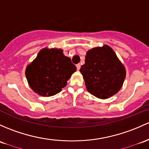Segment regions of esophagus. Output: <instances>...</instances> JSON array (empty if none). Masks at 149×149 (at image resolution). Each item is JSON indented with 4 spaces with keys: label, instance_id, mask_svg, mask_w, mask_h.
<instances>
[{
    "label": "esophagus",
    "instance_id": "esophagus-1",
    "mask_svg": "<svg viewBox=\"0 0 149 149\" xmlns=\"http://www.w3.org/2000/svg\"><path fill=\"white\" fill-rule=\"evenodd\" d=\"M76 67H77V69L78 70H80V68H81V64L78 63L77 65H76Z\"/></svg>",
    "mask_w": 149,
    "mask_h": 149
}]
</instances>
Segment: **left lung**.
<instances>
[{"label":"left lung","instance_id":"left-lung-1","mask_svg":"<svg viewBox=\"0 0 149 149\" xmlns=\"http://www.w3.org/2000/svg\"><path fill=\"white\" fill-rule=\"evenodd\" d=\"M80 72L85 80L88 91L102 99L116 94L126 77L124 66L108 46L89 50Z\"/></svg>","mask_w":149,"mask_h":149}]
</instances>
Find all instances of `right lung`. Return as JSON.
<instances>
[{
  "mask_svg": "<svg viewBox=\"0 0 149 149\" xmlns=\"http://www.w3.org/2000/svg\"><path fill=\"white\" fill-rule=\"evenodd\" d=\"M76 70L70 58L61 49H42L26 68V76L31 88L42 96L57 94L66 86Z\"/></svg>",
  "mask_w": 149,
  "mask_h": 149,
  "instance_id": "add662e5",
  "label": "right lung"
}]
</instances>
